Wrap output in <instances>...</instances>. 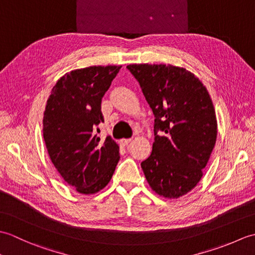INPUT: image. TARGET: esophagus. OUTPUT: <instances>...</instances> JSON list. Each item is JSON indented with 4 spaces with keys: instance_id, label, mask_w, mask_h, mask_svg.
<instances>
[{
    "instance_id": "34e87169",
    "label": "esophagus",
    "mask_w": 255,
    "mask_h": 255,
    "mask_svg": "<svg viewBox=\"0 0 255 255\" xmlns=\"http://www.w3.org/2000/svg\"><path fill=\"white\" fill-rule=\"evenodd\" d=\"M130 141H131V139H122L121 141H119V143H121V145H124L125 147V145H127Z\"/></svg>"
}]
</instances>
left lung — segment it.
<instances>
[{"mask_svg":"<svg viewBox=\"0 0 255 255\" xmlns=\"http://www.w3.org/2000/svg\"><path fill=\"white\" fill-rule=\"evenodd\" d=\"M153 112L152 152L141 162L149 185L160 196L178 198L197 185L209 160L217 119L203 83L186 69L129 64Z\"/></svg>","mask_w":255,"mask_h":255,"instance_id":"obj_1","label":"left lung"}]
</instances>
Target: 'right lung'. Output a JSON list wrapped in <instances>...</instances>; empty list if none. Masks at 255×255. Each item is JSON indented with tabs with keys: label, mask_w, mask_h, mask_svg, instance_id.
I'll return each mask as SVG.
<instances>
[{
	"label": "right lung",
	"mask_w": 255,
	"mask_h": 255,
	"mask_svg": "<svg viewBox=\"0 0 255 255\" xmlns=\"http://www.w3.org/2000/svg\"><path fill=\"white\" fill-rule=\"evenodd\" d=\"M122 66L74 70L53 86L44 113V139L53 165L69 185L82 194L104 188L119 160L111 136L95 134L104 123L102 99Z\"/></svg>",
	"instance_id": "1"
}]
</instances>
